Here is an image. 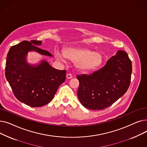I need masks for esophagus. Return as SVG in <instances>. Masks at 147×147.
Listing matches in <instances>:
<instances>
[{
  "instance_id": "esophagus-1",
  "label": "esophagus",
  "mask_w": 147,
  "mask_h": 147,
  "mask_svg": "<svg viewBox=\"0 0 147 147\" xmlns=\"http://www.w3.org/2000/svg\"><path fill=\"white\" fill-rule=\"evenodd\" d=\"M66 77H67V79H71V78H73L72 75H71V74H69V73L67 74V76H66Z\"/></svg>"
}]
</instances>
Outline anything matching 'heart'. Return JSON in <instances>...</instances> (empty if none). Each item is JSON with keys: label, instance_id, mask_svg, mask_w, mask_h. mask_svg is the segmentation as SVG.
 <instances>
[{"label": "heart", "instance_id": "obj_1", "mask_svg": "<svg viewBox=\"0 0 147 147\" xmlns=\"http://www.w3.org/2000/svg\"><path fill=\"white\" fill-rule=\"evenodd\" d=\"M55 55L60 61H64L65 58L75 61V67L79 71L85 72L94 70L101 65L103 61L101 53L86 48H67L63 53L57 50Z\"/></svg>", "mask_w": 147, "mask_h": 147}]
</instances>
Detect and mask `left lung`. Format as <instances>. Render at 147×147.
Returning <instances> with one entry per match:
<instances>
[{"instance_id": "obj_1", "label": "left lung", "mask_w": 147, "mask_h": 147, "mask_svg": "<svg viewBox=\"0 0 147 147\" xmlns=\"http://www.w3.org/2000/svg\"><path fill=\"white\" fill-rule=\"evenodd\" d=\"M132 62L125 51H118L106 64L89 75L77 76L79 81L78 96L88 109H105L121 98L130 85Z\"/></svg>"}]
</instances>
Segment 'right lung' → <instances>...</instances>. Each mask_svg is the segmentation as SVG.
Listing matches in <instances>:
<instances>
[{
  "label": "right lung",
  "instance_id": "obj_1",
  "mask_svg": "<svg viewBox=\"0 0 147 147\" xmlns=\"http://www.w3.org/2000/svg\"><path fill=\"white\" fill-rule=\"evenodd\" d=\"M42 43V41L34 40L22 41L11 46L6 58L5 76L15 96L32 107L50 102L66 78L65 70L54 68L46 60L37 64L28 63L29 52L53 57L50 52L38 47Z\"/></svg>",
  "mask_w": 147,
  "mask_h": 147
}]
</instances>
